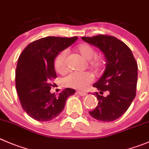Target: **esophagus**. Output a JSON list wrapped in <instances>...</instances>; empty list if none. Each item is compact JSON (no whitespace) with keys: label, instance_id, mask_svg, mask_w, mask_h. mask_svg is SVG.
Instances as JSON below:
<instances>
[{"label":"esophagus","instance_id":"1","mask_svg":"<svg viewBox=\"0 0 149 149\" xmlns=\"http://www.w3.org/2000/svg\"><path fill=\"white\" fill-rule=\"evenodd\" d=\"M77 94L79 95H81V96H86L87 94L86 92H81V91H77Z\"/></svg>","mask_w":149,"mask_h":149}]
</instances>
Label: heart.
Wrapping results in <instances>:
<instances>
[{"mask_svg": "<svg viewBox=\"0 0 149 149\" xmlns=\"http://www.w3.org/2000/svg\"><path fill=\"white\" fill-rule=\"evenodd\" d=\"M76 51L85 60L89 61V65L96 71H99L104 65V61L101 57H95L96 51L92 46L87 44H81L76 47ZM54 68L58 73H63L67 70V52L61 51L54 59ZM92 81V76L89 73H71L64 79L65 86L83 90Z\"/></svg>", "mask_w": 149, "mask_h": 149, "instance_id": "b5f03b06", "label": "heart"}]
</instances>
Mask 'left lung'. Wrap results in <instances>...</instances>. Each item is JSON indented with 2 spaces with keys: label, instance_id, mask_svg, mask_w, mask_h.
Wrapping results in <instances>:
<instances>
[{
  "label": "left lung",
  "instance_id": "8db88e82",
  "mask_svg": "<svg viewBox=\"0 0 149 149\" xmlns=\"http://www.w3.org/2000/svg\"><path fill=\"white\" fill-rule=\"evenodd\" d=\"M85 42L99 49L106 60L105 71L93 84L98 105L89 114L102 122L119 119L129 108L136 95L138 64L130 49L113 36L98 35L81 37ZM107 91L108 95H102Z\"/></svg>",
  "mask_w": 149,
  "mask_h": 149
}]
</instances>
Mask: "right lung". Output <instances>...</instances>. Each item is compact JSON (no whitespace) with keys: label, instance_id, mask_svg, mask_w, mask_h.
Wrapping results in <instances>:
<instances>
[{"label":"right lung","instance_id":"add662e5","mask_svg":"<svg viewBox=\"0 0 149 149\" xmlns=\"http://www.w3.org/2000/svg\"><path fill=\"white\" fill-rule=\"evenodd\" d=\"M77 39L49 36L30 43L20 54L16 69V89L22 107L33 119L52 120L64 109L68 97L76 92L66 88L56 95L50 89L52 80L57 78L56 56Z\"/></svg>","mask_w":149,"mask_h":149}]
</instances>
